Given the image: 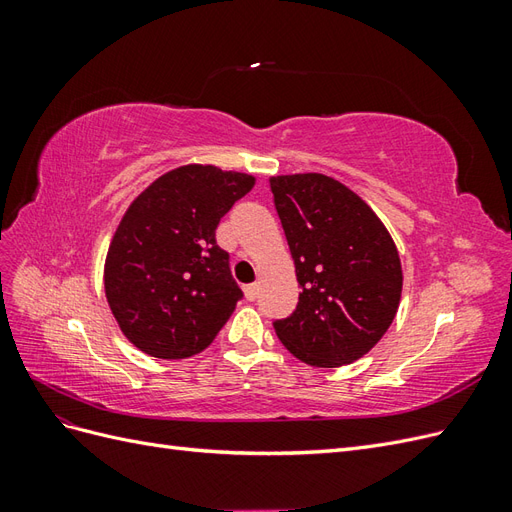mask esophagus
Returning a JSON list of instances; mask_svg holds the SVG:
<instances>
[{"mask_svg":"<svg viewBox=\"0 0 512 512\" xmlns=\"http://www.w3.org/2000/svg\"><path fill=\"white\" fill-rule=\"evenodd\" d=\"M243 290H245L247 301H254V299L258 297V290H260V288H258V284H247Z\"/></svg>","mask_w":512,"mask_h":512,"instance_id":"esophagus-1","label":"esophagus"}]
</instances>
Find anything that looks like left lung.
<instances>
[{
	"label": "left lung",
	"instance_id": "left-lung-1",
	"mask_svg": "<svg viewBox=\"0 0 512 512\" xmlns=\"http://www.w3.org/2000/svg\"><path fill=\"white\" fill-rule=\"evenodd\" d=\"M271 192L301 286L297 309L273 322L299 361L339 367L389 331L401 299V262L389 230L327 175L271 177Z\"/></svg>",
	"mask_w": 512,
	"mask_h": 512
}]
</instances>
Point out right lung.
<instances>
[{"label":"right lung","mask_w":512,"mask_h":512,"mask_svg":"<svg viewBox=\"0 0 512 512\" xmlns=\"http://www.w3.org/2000/svg\"><path fill=\"white\" fill-rule=\"evenodd\" d=\"M254 177L215 166L170 170L123 215L104 265L111 312L130 342L156 359L203 352L243 297L215 228Z\"/></svg>","instance_id":"1"}]
</instances>
